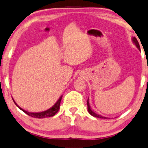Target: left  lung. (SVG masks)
I'll return each instance as SVG.
<instances>
[{
  "label": "left lung",
  "mask_w": 148,
  "mask_h": 148,
  "mask_svg": "<svg viewBox=\"0 0 148 148\" xmlns=\"http://www.w3.org/2000/svg\"><path fill=\"white\" fill-rule=\"evenodd\" d=\"M132 40L133 43H134V45H136V47L138 49V50H139V51L141 50V49H140L139 44H138L137 40H136V38L135 37H133L132 38ZM87 106H88V111L89 114H90L92 116H95V117L100 118V119H108V117H106V116H103L100 115V114H97V113L95 112L93 110H92V109L90 108V104H89V99H88V100H87ZM109 119H110V118H109Z\"/></svg>",
  "instance_id": "obj_1"
}]
</instances>
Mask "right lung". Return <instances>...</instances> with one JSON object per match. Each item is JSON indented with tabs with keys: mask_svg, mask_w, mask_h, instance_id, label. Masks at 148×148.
I'll list each match as a JSON object with an SVG mask.
<instances>
[{
	"mask_svg": "<svg viewBox=\"0 0 148 148\" xmlns=\"http://www.w3.org/2000/svg\"><path fill=\"white\" fill-rule=\"evenodd\" d=\"M62 95L58 99V100L57 101L55 104L51 108L48 109V110H45V111H42V112H28V111H26L25 110H23V108H21V107L18 106L17 103H16V101H14V99H13V101H14V103H15L16 106H17L18 108L21 109V110H23L24 112L26 113L27 114L29 115L32 117L34 118H38V119H42V118H46V117H51V116H54L55 114H56L58 112L60 109V102H61L62 100Z\"/></svg>",
	"mask_w": 148,
	"mask_h": 148,
	"instance_id": "right-lung-1",
	"label": "right lung"
}]
</instances>
